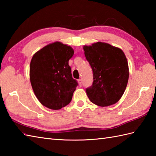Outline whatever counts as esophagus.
Returning <instances> with one entry per match:
<instances>
[{
  "mask_svg": "<svg viewBox=\"0 0 156 156\" xmlns=\"http://www.w3.org/2000/svg\"><path fill=\"white\" fill-rule=\"evenodd\" d=\"M78 82L79 85H80V87H82V80H81V79H79V80H78Z\"/></svg>",
  "mask_w": 156,
  "mask_h": 156,
  "instance_id": "esophagus-1",
  "label": "esophagus"
}]
</instances>
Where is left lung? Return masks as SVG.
Wrapping results in <instances>:
<instances>
[{
    "mask_svg": "<svg viewBox=\"0 0 156 156\" xmlns=\"http://www.w3.org/2000/svg\"><path fill=\"white\" fill-rule=\"evenodd\" d=\"M84 55L93 73V82L86 89L90 101L100 107L117 102L129 79L128 62L121 49L106 43L84 46Z\"/></svg>",
    "mask_w": 156,
    "mask_h": 156,
    "instance_id": "left-lung-1",
    "label": "left lung"
}]
</instances>
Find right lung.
Wrapping results in <instances>:
<instances>
[{"label":"right lung","instance_id":"obj_1","mask_svg":"<svg viewBox=\"0 0 156 156\" xmlns=\"http://www.w3.org/2000/svg\"><path fill=\"white\" fill-rule=\"evenodd\" d=\"M74 49L60 42L45 46L33 56L29 76L34 93L41 103L58 110L71 102L78 82L72 78L68 61Z\"/></svg>","mask_w":156,"mask_h":156}]
</instances>
